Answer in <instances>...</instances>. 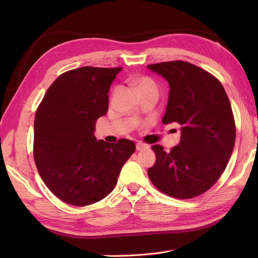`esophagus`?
<instances>
[{"label":"esophagus","mask_w":258,"mask_h":258,"mask_svg":"<svg viewBox=\"0 0 258 258\" xmlns=\"http://www.w3.org/2000/svg\"><path fill=\"white\" fill-rule=\"evenodd\" d=\"M147 147H149V145L142 143V142H138V143H136V150L138 151H143V150L147 149Z\"/></svg>","instance_id":"esophagus-1"}]
</instances>
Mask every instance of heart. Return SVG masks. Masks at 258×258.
<instances>
[{"instance_id":"b5f03b06","label":"heart","mask_w":258,"mask_h":258,"mask_svg":"<svg viewBox=\"0 0 258 258\" xmlns=\"http://www.w3.org/2000/svg\"><path fill=\"white\" fill-rule=\"evenodd\" d=\"M135 84L138 86L140 93H143L146 91H156L158 92L157 85L154 81L151 78H147V76H142V78L138 79L135 81Z\"/></svg>"}]
</instances>
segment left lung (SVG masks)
I'll return each mask as SVG.
<instances>
[{
    "label": "left lung",
    "instance_id": "obj_1",
    "mask_svg": "<svg viewBox=\"0 0 258 258\" xmlns=\"http://www.w3.org/2000/svg\"><path fill=\"white\" fill-rule=\"evenodd\" d=\"M171 87L163 124L180 125V142L169 152L153 145L156 155L147 174L162 193L193 199L210 189L225 171L236 127L231 103L215 76L194 64L171 61L147 65Z\"/></svg>",
    "mask_w": 258,
    "mask_h": 258
}]
</instances>
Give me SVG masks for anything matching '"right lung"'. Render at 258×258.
Instances as JSON below:
<instances>
[{"instance_id":"right-lung-1","label":"right lung","mask_w":258,"mask_h":258,"mask_svg":"<svg viewBox=\"0 0 258 258\" xmlns=\"http://www.w3.org/2000/svg\"><path fill=\"white\" fill-rule=\"evenodd\" d=\"M122 68L83 67L61 74L48 87L34 119L33 155L43 182L74 206L103 200L114 189L134 142L97 141L95 122L108 109L109 86Z\"/></svg>"}]
</instances>
